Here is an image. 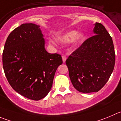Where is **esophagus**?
I'll use <instances>...</instances> for the list:
<instances>
[{
    "mask_svg": "<svg viewBox=\"0 0 121 121\" xmlns=\"http://www.w3.org/2000/svg\"><path fill=\"white\" fill-rule=\"evenodd\" d=\"M62 61H63V62L65 63V61H66V57H65V56H63L62 57Z\"/></svg>",
    "mask_w": 121,
    "mask_h": 121,
    "instance_id": "34e87169",
    "label": "esophagus"
}]
</instances>
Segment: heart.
I'll return each instance as SVG.
<instances>
[{"label":"heart","mask_w":121,"mask_h":121,"mask_svg":"<svg viewBox=\"0 0 121 121\" xmlns=\"http://www.w3.org/2000/svg\"><path fill=\"white\" fill-rule=\"evenodd\" d=\"M84 39V34L81 32L69 30L56 37V40L61 43H66L71 41L73 45H78Z\"/></svg>","instance_id":"b5f03b06"}]
</instances>
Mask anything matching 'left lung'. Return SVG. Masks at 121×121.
I'll use <instances>...</instances> for the list:
<instances>
[{
  "instance_id": "1",
  "label": "left lung",
  "mask_w": 121,
  "mask_h": 121,
  "mask_svg": "<svg viewBox=\"0 0 121 121\" xmlns=\"http://www.w3.org/2000/svg\"><path fill=\"white\" fill-rule=\"evenodd\" d=\"M93 34L66 60L72 85L84 93L99 91L110 78L115 62L113 41L105 27L96 22Z\"/></svg>"
}]
</instances>
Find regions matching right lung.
<instances>
[{
	"instance_id": "right-lung-1",
	"label": "right lung",
	"mask_w": 121,
	"mask_h": 121,
	"mask_svg": "<svg viewBox=\"0 0 121 121\" xmlns=\"http://www.w3.org/2000/svg\"><path fill=\"white\" fill-rule=\"evenodd\" d=\"M3 67L14 90L29 99L39 100L52 88L61 56L45 49L40 25L22 24L7 38L2 55Z\"/></svg>"
}]
</instances>
